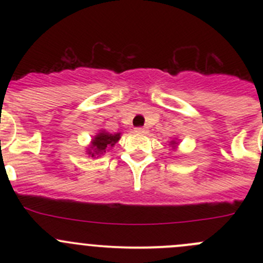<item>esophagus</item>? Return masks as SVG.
I'll use <instances>...</instances> for the list:
<instances>
[{
  "instance_id": "1",
  "label": "esophagus",
  "mask_w": 263,
  "mask_h": 263,
  "mask_svg": "<svg viewBox=\"0 0 263 263\" xmlns=\"http://www.w3.org/2000/svg\"><path fill=\"white\" fill-rule=\"evenodd\" d=\"M135 134L146 135L147 134V128H144V127H137V128H135Z\"/></svg>"
}]
</instances>
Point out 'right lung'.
<instances>
[{"label": "right lung", "instance_id": "right-lung-1", "mask_svg": "<svg viewBox=\"0 0 263 263\" xmlns=\"http://www.w3.org/2000/svg\"><path fill=\"white\" fill-rule=\"evenodd\" d=\"M121 139V134H108V132H100L95 136V139L91 142V148L87 151V154L91 156L99 155L105 151V148L112 147L118 140Z\"/></svg>", "mask_w": 263, "mask_h": 263}]
</instances>
